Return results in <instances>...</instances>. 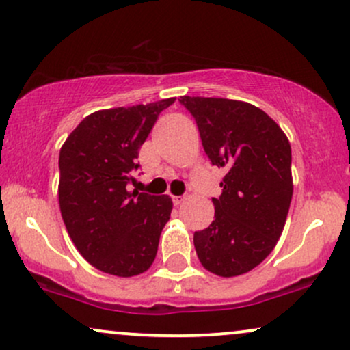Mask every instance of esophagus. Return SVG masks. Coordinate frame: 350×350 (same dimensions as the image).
<instances>
[{"label": "esophagus", "instance_id": "1", "mask_svg": "<svg viewBox=\"0 0 350 350\" xmlns=\"http://www.w3.org/2000/svg\"><path fill=\"white\" fill-rule=\"evenodd\" d=\"M183 200H184V196H172V204H174V206H179Z\"/></svg>", "mask_w": 350, "mask_h": 350}]
</instances>
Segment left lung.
<instances>
[{
  "instance_id": "left-lung-1",
  "label": "left lung",
  "mask_w": 350,
  "mask_h": 350,
  "mask_svg": "<svg viewBox=\"0 0 350 350\" xmlns=\"http://www.w3.org/2000/svg\"><path fill=\"white\" fill-rule=\"evenodd\" d=\"M198 123L212 166L226 167L212 198V224L194 234L206 270L237 276L253 270L278 242L293 198L291 146L260 108L228 98L180 97Z\"/></svg>"
}]
</instances>
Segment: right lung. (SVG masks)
I'll return each instance as SVG.
<instances>
[{
    "instance_id": "1",
    "label": "right lung",
    "mask_w": 350,
    "mask_h": 350,
    "mask_svg": "<svg viewBox=\"0 0 350 350\" xmlns=\"http://www.w3.org/2000/svg\"><path fill=\"white\" fill-rule=\"evenodd\" d=\"M176 98L88 115L59 154V206L80 255L100 271L135 276L158 253L170 220V196L128 191L138 154L164 108Z\"/></svg>"
}]
</instances>
